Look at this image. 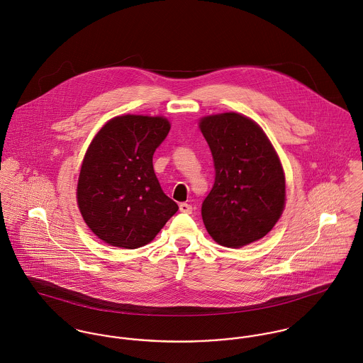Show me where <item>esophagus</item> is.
<instances>
[{
  "instance_id": "1",
  "label": "esophagus",
  "mask_w": 363,
  "mask_h": 363,
  "mask_svg": "<svg viewBox=\"0 0 363 363\" xmlns=\"http://www.w3.org/2000/svg\"><path fill=\"white\" fill-rule=\"evenodd\" d=\"M179 209H180V212H184V213H191L193 212V207L187 203H182Z\"/></svg>"
}]
</instances>
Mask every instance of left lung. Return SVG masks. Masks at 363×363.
<instances>
[{"label": "left lung", "mask_w": 363, "mask_h": 363, "mask_svg": "<svg viewBox=\"0 0 363 363\" xmlns=\"http://www.w3.org/2000/svg\"><path fill=\"white\" fill-rule=\"evenodd\" d=\"M211 150L215 182L201 215L211 238L242 247L264 238L285 207V176L274 147L259 125L239 113L200 120Z\"/></svg>", "instance_id": "left-lung-1"}]
</instances>
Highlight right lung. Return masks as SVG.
I'll use <instances>...</instances> for the list:
<instances>
[{
    "mask_svg": "<svg viewBox=\"0 0 363 363\" xmlns=\"http://www.w3.org/2000/svg\"><path fill=\"white\" fill-rule=\"evenodd\" d=\"M169 130L164 117L125 114L107 121L91 143L81 166L77 200L84 220L104 243L143 247L177 212L152 164Z\"/></svg>",
    "mask_w": 363,
    "mask_h": 363,
    "instance_id": "right-lung-1",
    "label": "right lung"
}]
</instances>
